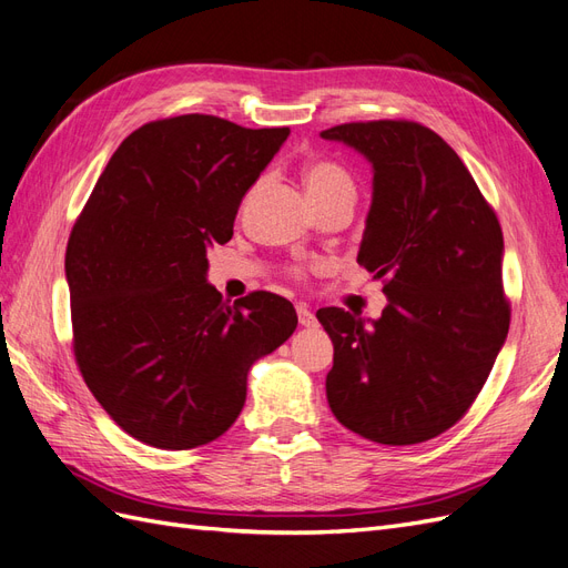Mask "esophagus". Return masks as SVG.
<instances>
[{
  "label": "esophagus",
  "mask_w": 568,
  "mask_h": 568,
  "mask_svg": "<svg viewBox=\"0 0 568 568\" xmlns=\"http://www.w3.org/2000/svg\"><path fill=\"white\" fill-rule=\"evenodd\" d=\"M296 313H298L301 326H315V324H317L313 311H311V307H307L305 303H296Z\"/></svg>",
  "instance_id": "obj_1"
}]
</instances>
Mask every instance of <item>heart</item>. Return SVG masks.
I'll return each mask as SVG.
<instances>
[{"instance_id": "obj_1", "label": "heart", "mask_w": 568, "mask_h": 568, "mask_svg": "<svg viewBox=\"0 0 568 568\" xmlns=\"http://www.w3.org/2000/svg\"><path fill=\"white\" fill-rule=\"evenodd\" d=\"M303 182H305L311 201L341 196V194L355 196V186H353V180L346 170L334 165V163H326V161L307 163L303 168Z\"/></svg>"}]
</instances>
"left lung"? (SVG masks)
Instances as JSON below:
<instances>
[{"label": "left lung", "instance_id": "8db88e82", "mask_svg": "<svg viewBox=\"0 0 568 568\" xmlns=\"http://www.w3.org/2000/svg\"><path fill=\"white\" fill-rule=\"evenodd\" d=\"M372 165V205L357 263L386 280L379 320L322 307L334 343L326 400L367 440L415 445L464 417L509 332L505 242L467 165L409 120L320 132Z\"/></svg>", "mask_w": 568, "mask_h": 568}]
</instances>
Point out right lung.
I'll return each mask as SVG.
<instances>
[{
	"label": "right lung",
	"mask_w": 568,
	"mask_h": 568,
	"mask_svg": "<svg viewBox=\"0 0 568 568\" xmlns=\"http://www.w3.org/2000/svg\"><path fill=\"white\" fill-rule=\"evenodd\" d=\"M286 136L201 113L146 123L115 149L68 239L82 379L153 448L225 434L255 359L296 329L286 298L253 291L232 305L209 284V248L230 242L242 199Z\"/></svg>",
	"instance_id": "obj_1"
}]
</instances>
